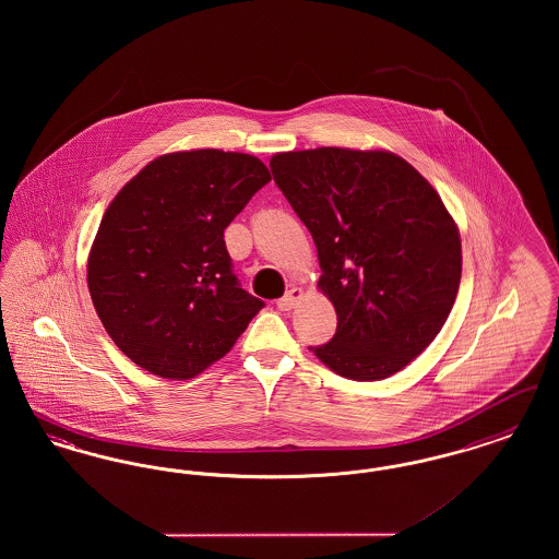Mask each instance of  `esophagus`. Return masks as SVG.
I'll return each instance as SVG.
<instances>
[{
  "label": "esophagus",
  "instance_id": "obj_1",
  "mask_svg": "<svg viewBox=\"0 0 559 559\" xmlns=\"http://www.w3.org/2000/svg\"><path fill=\"white\" fill-rule=\"evenodd\" d=\"M299 299H301V289L293 287V289H289V292L285 293V295L276 301V308L283 310V312H289V310H293V308L299 304Z\"/></svg>",
  "mask_w": 559,
  "mask_h": 559
}]
</instances>
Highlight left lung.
<instances>
[{
	"label": "left lung",
	"instance_id": "8db88e82",
	"mask_svg": "<svg viewBox=\"0 0 559 559\" xmlns=\"http://www.w3.org/2000/svg\"><path fill=\"white\" fill-rule=\"evenodd\" d=\"M276 187L310 230L337 331L310 347L347 379L404 369L440 333L461 283V239L440 194L383 151L322 146L270 159Z\"/></svg>",
	"mask_w": 559,
	"mask_h": 559
}]
</instances>
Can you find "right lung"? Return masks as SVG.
<instances>
[{
	"mask_svg": "<svg viewBox=\"0 0 559 559\" xmlns=\"http://www.w3.org/2000/svg\"><path fill=\"white\" fill-rule=\"evenodd\" d=\"M267 182L262 160L201 148L151 160L112 199L87 287L110 340L138 367L190 379L266 306L240 287L224 230Z\"/></svg>",
	"mask_w": 559,
	"mask_h": 559,
	"instance_id": "add662e5",
	"label": "right lung"
}]
</instances>
